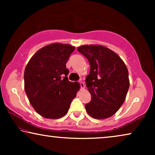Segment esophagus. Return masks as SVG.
Wrapping results in <instances>:
<instances>
[{
  "label": "esophagus",
  "instance_id": "1",
  "mask_svg": "<svg viewBox=\"0 0 155 155\" xmlns=\"http://www.w3.org/2000/svg\"><path fill=\"white\" fill-rule=\"evenodd\" d=\"M79 83H80V87H81V89H84V82L82 81V80H79Z\"/></svg>",
  "mask_w": 155,
  "mask_h": 155
}]
</instances>
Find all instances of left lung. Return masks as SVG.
<instances>
[{"instance_id":"8db88e82","label":"left lung","mask_w":155,"mask_h":155,"mask_svg":"<svg viewBox=\"0 0 155 155\" xmlns=\"http://www.w3.org/2000/svg\"><path fill=\"white\" fill-rule=\"evenodd\" d=\"M78 50L90 64L85 82L92 99L85 104L86 111L96 119L111 117L124 104L130 85L126 65L106 46L83 45Z\"/></svg>"}]
</instances>
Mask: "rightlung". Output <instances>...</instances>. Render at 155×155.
Listing matches in <instances>:
<instances>
[{
    "mask_svg": "<svg viewBox=\"0 0 155 155\" xmlns=\"http://www.w3.org/2000/svg\"><path fill=\"white\" fill-rule=\"evenodd\" d=\"M75 48L70 44H49L37 51L26 65L25 92L35 111L44 118L64 116L79 90V83L68 80L65 65Z\"/></svg>",
    "mask_w": 155,
    "mask_h": 155,
    "instance_id": "right-lung-1",
    "label": "right lung"
}]
</instances>
